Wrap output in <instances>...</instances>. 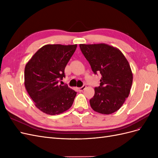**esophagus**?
<instances>
[{
	"label": "esophagus",
	"instance_id": "1",
	"mask_svg": "<svg viewBox=\"0 0 158 158\" xmlns=\"http://www.w3.org/2000/svg\"><path fill=\"white\" fill-rule=\"evenodd\" d=\"M85 88H86V85L84 84V85H82V87L78 88V90L80 91V92H82V91H83L84 89H85Z\"/></svg>",
	"mask_w": 158,
	"mask_h": 158
}]
</instances>
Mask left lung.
I'll list each match as a JSON object with an SVG mask.
<instances>
[{"label":"left lung","instance_id":"obj_1","mask_svg":"<svg viewBox=\"0 0 158 158\" xmlns=\"http://www.w3.org/2000/svg\"><path fill=\"white\" fill-rule=\"evenodd\" d=\"M80 48L95 74L102 75L100 85L89 100L95 111L109 114L121 108L128 97L132 84V73L121 51L105 44H80Z\"/></svg>","mask_w":158,"mask_h":158}]
</instances>
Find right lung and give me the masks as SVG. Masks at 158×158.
Here are the masks:
<instances>
[{"label": "right lung", "mask_w": 158, "mask_h": 158, "mask_svg": "<svg viewBox=\"0 0 158 158\" xmlns=\"http://www.w3.org/2000/svg\"><path fill=\"white\" fill-rule=\"evenodd\" d=\"M77 45H46L26 64L24 85L28 94L40 111L54 115L73 105L76 92L58 83L65 78L64 69Z\"/></svg>", "instance_id": "1"}]
</instances>
